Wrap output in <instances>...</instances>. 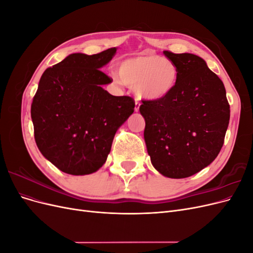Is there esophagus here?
<instances>
[{
	"label": "esophagus",
	"instance_id": "obj_1",
	"mask_svg": "<svg viewBox=\"0 0 253 253\" xmlns=\"http://www.w3.org/2000/svg\"><path fill=\"white\" fill-rule=\"evenodd\" d=\"M139 108H140V103L138 101H135V108H134L135 112H138Z\"/></svg>",
	"mask_w": 253,
	"mask_h": 253
}]
</instances>
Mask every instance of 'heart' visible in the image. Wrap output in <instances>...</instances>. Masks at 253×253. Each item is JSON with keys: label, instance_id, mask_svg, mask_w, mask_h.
<instances>
[{"label": "heart", "instance_id": "heart-1", "mask_svg": "<svg viewBox=\"0 0 253 253\" xmlns=\"http://www.w3.org/2000/svg\"><path fill=\"white\" fill-rule=\"evenodd\" d=\"M119 85L132 87L145 101H159L169 96L178 80V67L172 60L157 55H140L126 59L118 66Z\"/></svg>", "mask_w": 253, "mask_h": 253}]
</instances>
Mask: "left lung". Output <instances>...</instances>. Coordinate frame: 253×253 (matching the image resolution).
<instances>
[{
    "instance_id": "left-lung-1",
    "label": "left lung",
    "mask_w": 253,
    "mask_h": 253,
    "mask_svg": "<svg viewBox=\"0 0 253 253\" xmlns=\"http://www.w3.org/2000/svg\"><path fill=\"white\" fill-rule=\"evenodd\" d=\"M165 56L178 67L172 93L142 101L144 141L151 163L166 177L186 178L208 167L224 144L230 119L224 83L193 53Z\"/></svg>"
}]
</instances>
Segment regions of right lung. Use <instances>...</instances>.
<instances>
[{
	"instance_id": "1",
	"label": "right lung",
	"mask_w": 253,
	"mask_h": 253,
	"mask_svg": "<svg viewBox=\"0 0 253 253\" xmlns=\"http://www.w3.org/2000/svg\"><path fill=\"white\" fill-rule=\"evenodd\" d=\"M116 50L71 53L40 79L30 111L36 143L64 173L87 175L100 169L117 129L134 113L131 97L113 96L102 87L113 80L100 68Z\"/></svg>"
}]
</instances>
